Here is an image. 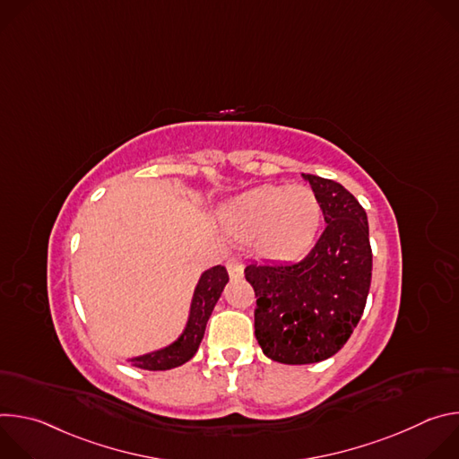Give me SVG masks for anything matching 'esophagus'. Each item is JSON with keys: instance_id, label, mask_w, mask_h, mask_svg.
Wrapping results in <instances>:
<instances>
[{"instance_id": "esophagus-1", "label": "esophagus", "mask_w": 459, "mask_h": 459, "mask_svg": "<svg viewBox=\"0 0 459 459\" xmlns=\"http://www.w3.org/2000/svg\"><path fill=\"white\" fill-rule=\"evenodd\" d=\"M227 271H229V276H230L232 280L243 278V261H241L239 257H236V255L229 257V261H227Z\"/></svg>"}]
</instances>
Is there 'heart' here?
I'll return each mask as SVG.
<instances>
[{"mask_svg": "<svg viewBox=\"0 0 459 459\" xmlns=\"http://www.w3.org/2000/svg\"><path fill=\"white\" fill-rule=\"evenodd\" d=\"M220 223L238 241L254 239L261 257L290 261L312 247L321 205L310 186L265 185L221 207Z\"/></svg>", "mask_w": 459, "mask_h": 459, "instance_id": "heart-1", "label": "heart"}]
</instances>
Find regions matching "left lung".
<instances>
[{
  "mask_svg": "<svg viewBox=\"0 0 459 459\" xmlns=\"http://www.w3.org/2000/svg\"><path fill=\"white\" fill-rule=\"evenodd\" d=\"M317 195L325 230L298 264H252L254 333L264 354L285 365L334 356L361 319L372 278L365 209L340 183L301 174Z\"/></svg>",
  "mask_w": 459,
  "mask_h": 459,
  "instance_id": "1",
  "label": "left lung"
}]
</instances>
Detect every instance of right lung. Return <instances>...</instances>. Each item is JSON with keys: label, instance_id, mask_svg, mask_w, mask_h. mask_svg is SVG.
Returning <instances> with one entry per match:
<instances>
[{"label": "right lung", "instance_id": "obj_1", "mask_svg": "<svg viewBox=\"0 0 459 459\" xmlns=\"http://www.w3.org/2000/svg\"><path fill=\"white\" fill-rule=\"evenodd\" d=\"M227 283H229V274L225 267L216 265L205 271L200 276L198 285L194 289L188 319L179 338L163 349H158L136 358H128L126 361L133 367L145 368V370H169L186 363L195 352H198L205 334L207 321Z\"/></svg>", "mask_w": 459, "mask_h": 459}]
</instances>
